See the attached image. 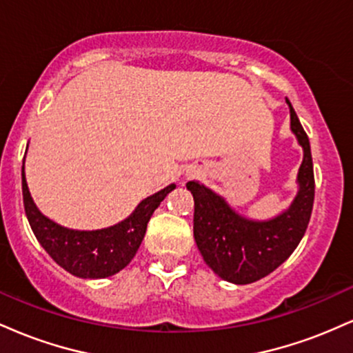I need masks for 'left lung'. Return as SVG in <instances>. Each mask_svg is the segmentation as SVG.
<instances>
[{
  "instance_id": "8db88e82",
  "label": "left lung",
  "mask_w": 353,
  "mask_h": 353,
  "mask_svg": "<svg viewBox=\"0 0 353 353\" xmlns=\"http://www.w3.org/2000/svg\"><path fill=\"white\" fill-rule=\"evenodd\" d=\"M285 101L290 108L292 131L303 148L299 171L301 190L287 212L269 222L247 221L199 182L185 184L194 197L197 249L219 277L239 285L265 277L290 257L305 234L314 208L315 179L309 137L290 101Z\"/></svg>"
}]
</instances>
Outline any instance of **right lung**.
<instances>
[{
  "label": "right lung",
  "mask_w": 353,
  "mask_h": 353,
  "mask_svg": "<svg viewBox=\"0 0 353 353\" xmlns=\"http://www.w3.org/2000/svg\"><path fill=\"white\" fill-rule=\"evenodd\" d=\"M23 202L28 222L43 249L64 270L83 279H104L123 270L132 261L143 242L148 222L164 197L176 189L168 188L148 197L125 221L101 230H71L44 217L34 205L21 171Z\"/></svg>",
  "instance_id": "1"
}]
</instances>
